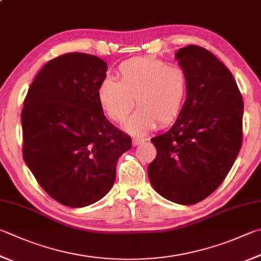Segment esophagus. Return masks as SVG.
Instances as JSON below:
<instances>
[{"label": "esophagus", "mask_w": 261, "mask_h": 261, "mask_svg": "<svg viewBox=\"0 0 261 261\" xmlns=\"http://www.w3.org/2000/svg\"><path fill=\"white\" fill-rule=\"evenodd\" d=\"M144 141H145L144 138H134V139H132V145H134V146H138V145H140L141 143H144Z\"/></svg>", "instance_id": "esophagus-1"}]
</instances>
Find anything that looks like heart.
<instances>
[{
	"label": "heart",
	"mask_w": 261,
	"mask_h": 261,
	"mask_svg": "<svg viewBox=\"0 0 261 261\" xmlns=\"http://www.w3.org/2000/svg\"><path fill=\"white\" fill-rule=\"evenodd\" d=\"M118 81L103 80L98 88V101L112 122H127L131 134L143 135L156 125L168 126L177 120L187 93V76L182 68L167 65L154 57H137L118 66Z\"/></svg>",
	"instance_id": "heart-1"
}]
</instances>
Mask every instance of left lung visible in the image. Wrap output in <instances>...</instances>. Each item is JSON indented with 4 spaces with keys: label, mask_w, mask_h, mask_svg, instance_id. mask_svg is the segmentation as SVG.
<instances>
[{
    "label": "left lung",
    "mask_w": 261,
    "mask_h": 261,
    "mask_svg": "<svg viewBox=\"0 0 261 261\" xmlns=\"http://www.w3.org/2000/svg\"><path fill=\"white\" fill-rule=\"evenodd\" d=\"M187 76L182 110L170 130L151 138L156 158L148 165L151 186L178 204L204 200L220 186L242 146L243 100L230 70L209 50L179 49Z\"/></svg>",
    "instance_id": "obj_1"
}]
</instances>
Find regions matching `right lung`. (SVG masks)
Masks as SVG:
<instances>
[{
    "mask_svg": "<svg viewBox=\"0 0 261 261\" xmlns=\"http://www.w3.org/2000/svg\"><path fill=\"white\" fill-rule=\"evenodd\" d=\"M107 64L70 52L46 63L28 89L21 112L22 156L44 192L83 207L110 192L131 138L103 115L98 88Z\"/></svg>",
    "mask_w": 261,
    "mask_h": 261,
    "instance_id": "add662e5",
    "label": "right lung"
}]
</instances>
